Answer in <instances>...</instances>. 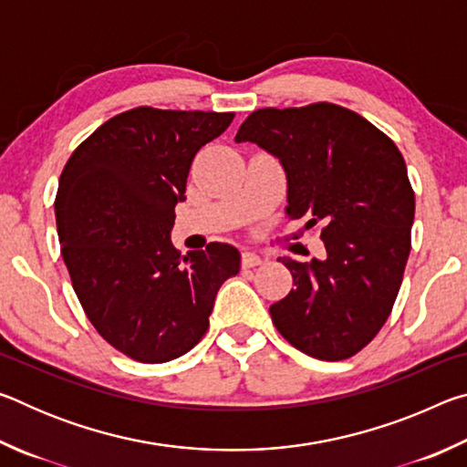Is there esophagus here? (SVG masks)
<instances>
[{"mask_svg": "<svg viewBox=\"0 0 467 467\" xmlns=\"http://www.w3.org/2000/svg\"><path fill=\"white\" fill-rule=\"evenodd\" d=\"M262 262H264V259L259 257L257 253H253V251H244L243 257H241L243 267H255V265H259Z\"/></svg>", "mask_w": 467, "mask_h": 467, "instance_id": "esophagus-1", "label": "esophagus"}]
</instances>
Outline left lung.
<instances>
[{"label": "left lung", "mask_w": 467, "mask_h": 467, "mask_svg": "<svg viewBox=\"0 0 467 467\" xmlns=\"http://www.w3.org/2000/svg\"><path fill=\"white\" fill-rule=\"evenodd\" d=\"M234 141L278 158L288 218L319 224L326 244L323 259H278L295 288L270 306L274 326L313 358L354 357L383 327L404 278L414 224L404 156L365 117L331 102L253 110Z\"/></svg>", "instance_id": "8db88e82"}]
</instances>
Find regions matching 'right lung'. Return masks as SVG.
<instances>
[{"instance_id": "right-lung-1", "label": "right lung", "mask_w": 467, "mask_h": 467, "mask_svg": "<svg viewBox=\"0 0 467 467\" xmlns=\"http://www.w3.org/2000/svg\"><path fill=\"white\" fill-rule=\"evenodd\" d=\"M233 119L214 110H125L86 138L61 172L63 262L92 326L133 360L158 365L192 350L218 288L241 270L233 244L181 257L171 243L195 154Z\"/></svg>"}]
</instances>
